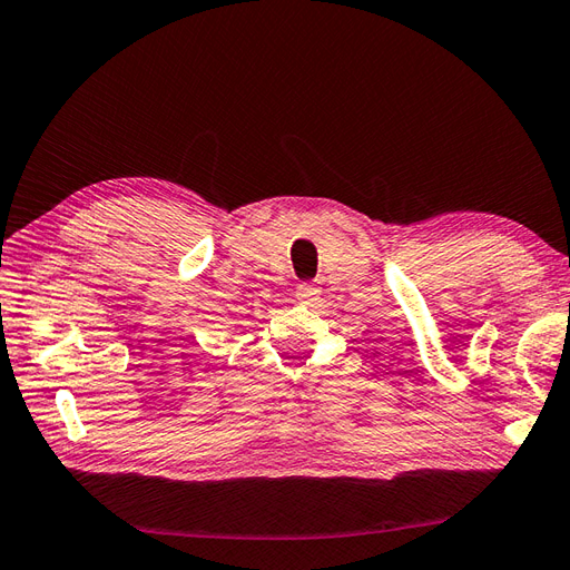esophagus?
<instances>
[{"label": "esophagus", "mask_w": 570, "mask_h": 570, "mask_svg": "<svg viewBox=\"0 0 570 570\" xmlns=\"http://www.w3.org/2000/svg\"><path fill=\"white\" fill-rule=\"evenodd\" d=\"M318 295H321V287L314 285V283H299L297 285V299H302V302H312Z\"/></svg>", "instance_id": "obj_1"}]
</instances>
